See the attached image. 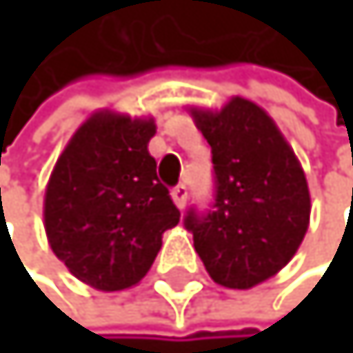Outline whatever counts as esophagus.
<instances>
[{"label":"esophagus","instance_id":"obj_1","mask_svg":"<svg viewBox=\"0 0 353 353\" xmlns=\"http://www.w3.org/2000/svg\"><path fill=\"white\" fill-rule=\"evenodd\" d=\"M172 199H174V203L183 210L185 208V201H188V185L185 183H179L172 188Z\"/></svg>","mask_w":353,"mask_h":353}]
</instances>
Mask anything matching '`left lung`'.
Segmentation results:
<instances>
[{"mask_svg": "<svg viewBox=\"0 0 353 353\" xmlns=\"http://www.w3.org/2000/svg\"><path fill=\"white\" fill-rule=\"evenodd\" d=\"M212 148L214 199L192 205L183 225L208 274L248 290L296 254L310 223V192L294 150L256 103L232 99L221 112L194 110Z\"/></svg>", "mask_w": 353, "mask_h": 353, "instance_id": "obj_1", "label": "left lung"}]
</instances>
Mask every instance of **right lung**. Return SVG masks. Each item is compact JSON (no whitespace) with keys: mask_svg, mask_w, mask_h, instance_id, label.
Instances as JSON below:
<instances>
[{"mask_svg":"<svg viewBox=\"0 0 353 353\" xmlns=\"http://www.w3.org/2000/svg\"><path fill=\"white\" fill-rule=\"evenodd\" d=\"M154 121L94 114L77 130L46 188V234L77 279L103 292L141 281L181 212L148 152Z\"/></svg>","mask_w":353,"mask_h":353,"instance_id":"add662e5","label":"right lung"}]
</instances>
